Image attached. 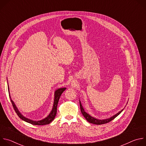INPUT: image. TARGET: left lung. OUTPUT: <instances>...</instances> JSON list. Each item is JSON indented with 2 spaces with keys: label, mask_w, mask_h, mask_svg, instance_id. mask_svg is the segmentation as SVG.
<instances>
[{
  "label": "left lung",
  "mask_w": 146,
  "mask_h": 146,
  "mask_svg": "<svg viewBox=\"0 0 146 146\" xmlns=\"http://www.w3.org/2000/svg\"><path fill=\"white\" fill-rule=\"evenodd\" d=\"M80 110L81 111L82 114L83 115V116L84 117V118L86 119V120H87L88 122H89L90 123H92L94 124H96V125H101V124H104V123H106L108 122H110L111 121H112L113 119H114L115 117H117L123 110V109L122 110H121L119 112H118V113H117L116 114H115L114 115H113V117L108 118V119H96L92 116H91L90 114H88V113H87L85 111L84 109H83L82 105H81V103L80 101Z\"/></svg>",
  "instance_id": "obj_1"
}]
</instances>
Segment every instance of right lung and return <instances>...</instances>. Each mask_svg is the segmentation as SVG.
Instances as JSON below:
<instances>
[{"label":"right lung","mask_w":146,"mask_h":146,"mask_svg":"<svg viewBox=\"0 0 146 146\" xmlns=\"http://www.w3.org/2000/svg\"><path fill=\"white\" fill-rule=\"evenodd\" d=\"M66 90V88H59L58 90H56L55 91L54 93V105H53V108L52 109L51 111V113L49 114V115L45 118L40 120V121H33L31 120L30 119H28L26 117H25L24 116H23L21 113L19 111V110H18L17 108L16 107L15 105L14 104V102L11 100V98L10 97V92H9V87L8 86V91H9V96H10V99L11 100V102L13 105V108L15 110V111L16 112L17 114L18 115V116L21 118L23 120L25 121V122H27L28 123H30L32 125H47L49 124L50 122H51L55 118V117L56 114V111H57V106H58V101L59 100V98L60 97V95H62V94L64 92V91Z\"/></svg>","instance_id":"right-lung-1"}]
</instances>
